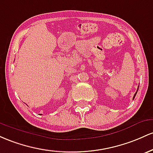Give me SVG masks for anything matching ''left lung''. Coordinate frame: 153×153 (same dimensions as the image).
<instances>
[{"label":"left lung","instance_id":"8db88e82","mask_svg":"<svg viewBox=\"0 0 153 153\" xmlns=\"http://www.w3.org/2000/svg\"><path fill=\"white\" fill-rule=\"evenodd\" d=\"M139 89V88H138ZM138 89H137V91H138ZM137 91L136 92V93L134 94V97H133V99H134V97H135V96H136V95H137Z\"/></svg>","mask_w":153,"mask_h":153}]
</instances>
